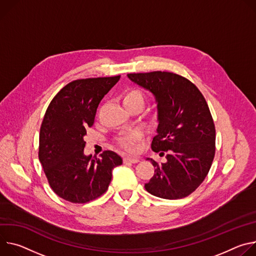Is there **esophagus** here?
<instances>
[{
  "mask_svg": "<svg viewBox=\"0 0 256 256\" xmlns=\"http://www.w3.org/2000/svg\"><path fill=\"white\" fill-rule=\"evenodd\" d=\"M124 164H136L139 162V160L137 158H131V156H126L123 158Z\"/></svg>",
  "mask_w": 256,
  "mask_h": 256,
  "instance_id": "34e87169",
  "label": "esophagus"
}]
</instances>
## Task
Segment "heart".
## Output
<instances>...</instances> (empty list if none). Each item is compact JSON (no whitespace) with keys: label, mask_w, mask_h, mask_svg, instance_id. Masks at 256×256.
Wrapping results in <instances>:
<instances>
[{"label":"heart","mask_w":256,"mask_h":256,"mask_svg":"<svg viewBox=\"0 0 256 256\" xmlns=\"http://www.w3.org/2000/svg\"><path fill=\"white\" fill-rule=\"evenodd\" d=\"M122 102L125 106V108L128 110L133 106H140L142 108L144 102V96L142 92L139 90L138 88H129L126 92H123L122 96ZM139 139V133L132 132L127 135H124L118 139V142L120 146L125 150L126 152H133L135 150L134 142Z\"/></svg>","instance_id":"b5f03b06"}]
</instances>
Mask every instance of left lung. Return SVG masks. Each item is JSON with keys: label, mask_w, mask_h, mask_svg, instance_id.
<instances>
[{"label": "left lung", "mask_w": 256, "mask_h": 256, "mask_svg": "<svg viewBox=\"0 0 256 256\" xmlns=\"http://www.w3.org/2000/svg\"><path fill=\"white\" fill-rule=\"evenodd\" d=\"M127 76L156 96L158 125L152 150L166 158L162 164L148 158L156 170L144 187L164 200L186 197L204 182L216 154V128L208 102L194 83L172 72Z\"/></svg>", "instance_id": "8db88e82"}]
</instances>
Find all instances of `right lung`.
<instances>
[{"mask_svg":"<svg viewBox=\"0 0 256 256\" xmlns=\"http://www.w3.org/2000/svg\"><path fill=\"white\" fill-rule=\"evenodd\" d=\"M120 75L74 80L54 96L40 126L38 158L52 191L72 204H86L108 188L112 168L122 164L116 152L85 156L83 137L94 122L102 98Z\"/></svg>","mask_w":256,"mask_h":256,"instance_id":"obj_1","label":"right lung"}]
</instances>
